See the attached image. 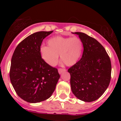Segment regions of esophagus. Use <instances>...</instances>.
Wrapping results in <instances>:
<instances>
[{
  "label": "esophagus",
  "mask_w": 121,
  "mask_h": 121,
  "mask_svg": "<svg viewBox=\"0 0 121 121\" xmlns=\"http://www.w3.org/2000/svg\"><path fill=\"white\" fill-rule=\"evenodd\" d=\"M66 71V70H65V69H63V68H59V69L58 70V72H59V73L60 74H62L63 72H64V71Z\"/></svg>",
  "instance_id": "obj_1"
}]
</instances>
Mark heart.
<instances>
[{
  "mask_svg": "<svg viewBox=\"0 0 121 121\" xmlns=\"http://www.w3.org/2000/svg\"><path fill=\"white\" fill-rule=\"evenodd\" d=\"M48 45H42L39 48L40 57L50 66H54L59 60V54L62 61L67 66L76 64L82 52V43L77 37L54 36L48 39Z\"/></svg>",
  "mask_w": 121,
  "mask_h": 121,
  "instance_id": "1",
  "label": "heart"
}]
</instances>
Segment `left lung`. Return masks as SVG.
Wrapping results in <instances>:
<instances>
[{
  "label": "left lung",
  "instance_id": "1",
  "mask_svg": "<svg viewBox=\"0 0 121 121\" xmlns=\"http://www.w3.org/2000/svg\"><path fill=\"white\" fill-rule=\"evenodd\" d=\"M84 51L81 59L70 67L71 91L78 99L84 102H93L105 91L111 79L112 65L108 55L98 40L80 32Z\"/></svg>",
  "mask_w": 121,
  "mask_h": 121
}]
</instances>
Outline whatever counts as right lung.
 Instances as JSON below:
<instances>
[{
	"instance_id": "obj_1",
	"label": "right lung",
	"mask_w": 121,
	"mask_h": 121,
	"mask_svg": "<svg viewBox=\"0 0 121 121\" xmlns=\"http://www.w3.org/2000/svg\"><path fill=\"white\" fill-rule=\"evenodd\" d=\"M52 33L39 31L30 35L17 46L13 54L11 82L17 95L30 103L50 98L60 78L57 69L45 62L39 53L43 39Z\"/></svg>"
}]
</instances>
